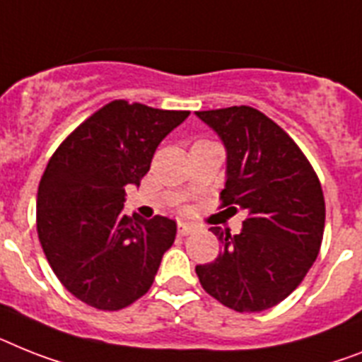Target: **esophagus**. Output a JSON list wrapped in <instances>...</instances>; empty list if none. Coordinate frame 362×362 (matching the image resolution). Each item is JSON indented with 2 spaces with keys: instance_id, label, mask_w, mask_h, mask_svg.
I'll return each instance as SVG.
<instances>
[{
  "instance_id": "obj_1",
  "label": "esophagus",
  "mask_w": 362,
  "mask_h": 362,
  "mask_svg": "<svg viewBox=\"0 0 362 362\" xmlns=\"http://www.w3.org/2000/svg\"><path fill=\"white\" fill-rule=\"evenodd\" d=\"M194 226L192 223H187V222H179L177 226V235L179 237H187V235H190V233L194 231Z\"/></svg>"
}]
</instances>
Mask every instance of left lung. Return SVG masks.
<instances>
[{"mask_svg": "<svg viewBox=\"0 0 362 362\" xmlns=\"http://www.w3.org/2000/svg\"><path fill=\"white\" fill-rule=\"evenodd\" d=\"M226 148V211L244 209L242 231H211L222 242L196 274L209 294L237 313L277 305L303 281L320 252L325 202L320 181L294 140L252 107L196 112Z\"/></svg>", "mask_w": 362, "mask_h": 362, "instance_id": "left-lung-1", "label": "left lung"}]
</instances>
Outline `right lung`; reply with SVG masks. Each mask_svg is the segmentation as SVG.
I'll list each match as a JSON object with an SVG mask.
<instances>
[{
  "mask_svg": "<svg viewBox=\"0 0 362 362\" xmlns=\"http://www.w3.org/2000/svg\"><path fill=\"white\" fill-rule=\"evenodd\" d=\"M116 100L62 142L38 185L37 229L66 291L100 310L131 305L153 285L175 240V220L124 214L125 187H139L157 146L188 118Z\"/></svg>",
  "mask_w": 362,
  "mask_h": 362,
  "instance_id": "obj_1",
  "label": "right lung"
}]
</instances>
